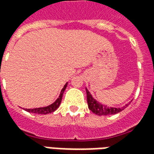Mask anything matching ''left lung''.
<instances>
[{
	"label": "left lung",
	"instance_id": "left-lung-1",
	"mask_svg": "<svg viewBox=\"0 0 154 154\" xmlns=\"http://www.w3.org/2000/svg\"><path fill=\"white\" fill-rule=\"evenodd\" d=\"M87 91V104H88V108L90 109L94 114H96L97 116H110V115H115L122 111L126 106H128V105H126L125 106L123 107H118V108H115V107H108L106 106H104L102 104L99 103L97 100L94 99L92 96L91 95L89 91Z\"/></svg>",
	"mask_w": 154,
	"mask_h": 154
}]
</instances>
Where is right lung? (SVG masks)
Masks as SVG:
<instances>
[{"label":"right lung","instance_id":"1","mask_svg":"<svg viewBox=\"0 0 154 154\" xmlns=\"http://www.w3.org/2000/svg\"><path fill=\"white\" fill-rule=\"evenodd\" d=\"M67 86V83H66L64 85L63 88L62 89L60 92V95L59 97L57 98V100L54 101V103L51 104L49 106L45 107H39V108H35V109H25L26 111L28 112H30V113H35V114H41V115H47V114L52 113L54 112L55 110H57V108L59 107L61 104V101H62V98H63V92L66 87Z\"/></svg>","mask_w":154,"mask_h":154}]
</instances>
